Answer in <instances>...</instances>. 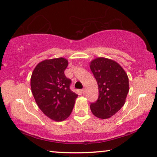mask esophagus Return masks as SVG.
<instances>
[{
    "label": "esophagus",
    "mask_w": 157,
    "mask_h": 157,
    "mask_svg": "<svg viewBox=\"0 0 157 157\" xmlns=\"http://www.w3.org/2000/svg\"><path fill=\"white\" fill-rule=\"evenodd\" d=\"M81 92H82V93L83 94H85V88H84V89H82V90H81Z\"/></svg>",
    "instance_id": "obj_1"
}]
</instances>
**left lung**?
<instances>
[{
  "instance_id": "left-lung-1",
  "label": "left lung",
  "mask_w": 157,
  "mask_h": 157,
  "mask_svg": "<svg viewBox=\"0 0 157 157\" xmlns=\"http://www.w3.org/2000/svg\"><path fill=\"white\" fill-rule=\"evenodd\" d=\"M90 68L99 88V97L90 104L91 111L97 118H109L125 104L129 92L128 77L118 63L106 58L93 60Z\"/></svg>"
}]
</instances>
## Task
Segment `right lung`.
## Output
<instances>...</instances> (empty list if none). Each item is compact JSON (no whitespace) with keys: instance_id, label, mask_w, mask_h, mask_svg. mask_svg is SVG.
I'll list each match as a JSON object with an SVG mask.
<instances>
[{"instance_id":"obj_1","label":"right lung","mask_w":157,"mask_h":157,"mask_svg":"<svg viewBox=\"0 0 157 157\" xmlns=\"http://www.w3.org/2000/svg\"><path fill=\"white\" fill-rule=\"evenodd\" d=\"M68 61L64 58L39 63L31 77V90L41 111L51 120L63 121L71 115L78 94L70 89L71 80L65 77Z\"/></svg>"}]
</instances>
